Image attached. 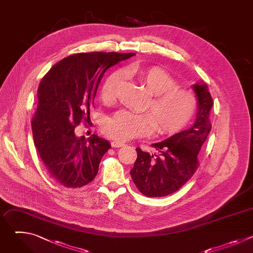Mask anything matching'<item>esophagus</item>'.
Segmentation results:
<instances>
[{
	"label": "esophagus",
	"mask_w": 253,
	"mask_h": 253,
	"mask_svg": "<svg viewBox=\"0 0 253 253\" xmlns=\"http://www.w3.org/2000/svg\"><path fill=\"white\" fill-rule=\"evenodd\" d=\"M111 145H112V147H114V148H118V147L124 146L125 144H124L123 142H120V141H112V142H111Z\"/></svg>",
	"instance_id": "esophagus-1"
}]
</instances>
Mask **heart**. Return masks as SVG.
Wrapping results in <instances>:
<instances>
[{"label": "heart", "instance_id": "1", "mask_svg": "<svg viewBox=\"0 0 253 253\" xmlns=\"http://www.w3.org/2000/svg\"><path fill=\"white\" fill-rule=\"evenodd\" d=\"M135 73L154 95L147 107L150 114L119 110L104 120L103 132L110 138L126 141L149 135L153 131L159 135H168L183 129L196 111L195 94L177 87L176 80L161 68L137 69ZM120 79L119 72L106 78L100 90V98L104 103H111L115 99Z\"/></svg>", "mask_w": 253, "mask_h": 253}]
</instances>
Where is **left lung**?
<instances>
[{"label":"left lung","mask_w":253,"mask_h":253,"mask_svg":"<svg viewBox=\"0 0 253 253\" xmlns=\"http://www.w3.org/2000/svg\"><path fill=\"white\" fill-rule=\"evenodd\" d=\"M197 99L194 124L164 141L152 144L158 154L136 148L137 159L130 174L139 191L148 197H163L181 188L198 168L197 155L211 130L209 114L213 106L207 85H192Z\"/></svg>","instance_id":"left-lung-1"}]
</instances>
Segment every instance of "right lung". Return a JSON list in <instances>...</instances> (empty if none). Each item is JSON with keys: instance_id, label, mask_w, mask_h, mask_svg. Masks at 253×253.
Returning <instances> with one entry per match:
<instances>
[{"instance_id": "add662e5", "label": "right lung", "mask_w": 253, "mask_h": 253, "mask_svg": "<svg viewBox=\"0 0 253 253\" xmlns=\"http://www.w3.org/2000/svg\"><path fill=\"white\" fill-rule=\"evenodd\" d=\"M134 53H80L55 64L38 88V106L32 131L36 148L50 176L68 188L90 183L103 155L111 148L107 140L93 134L77 137L75 127L89 124L90 108L107 69Z\"/></svg>"}]
</instances>
